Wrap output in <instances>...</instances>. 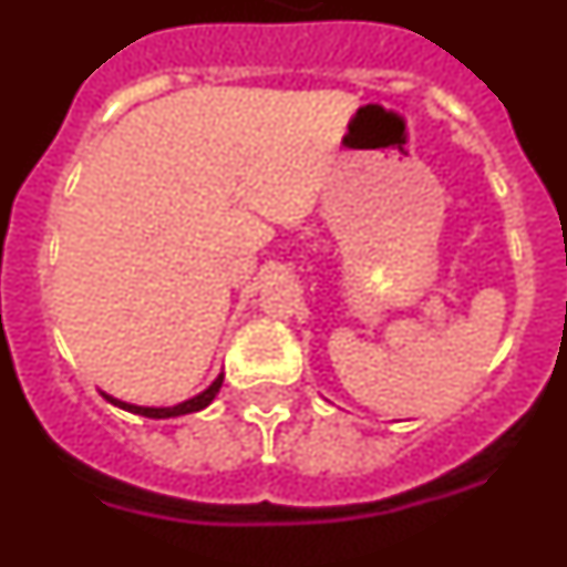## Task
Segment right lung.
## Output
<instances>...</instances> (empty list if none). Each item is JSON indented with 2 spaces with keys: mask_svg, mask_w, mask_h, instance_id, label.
I'll return each mask as SVG.
<instances>
[{
  "mask_svg": "<svg viewBox=\"0 0 567 567\" xmlns=\"http://www.w3.org/2000/svg\"><path fill=\"white\" fill-rule=\"evenodd\" d=\"M221 383H224V374H218L209 389H204L202 394H195L193 400H184V403L173 405V409H147V405H130V403H122V400H113L110 394H104V398H107L113 405H118V409H127V412L142 414V417L164 420V417H178V414H193V412H202V409H207V405L215 400V394H218V389H221Z\"/></svg>",
  "mask_w": 567,
  "mask_h": 567,
  "instance_id": "obj_1",
  "label": "right lung"
}]
</instances>
